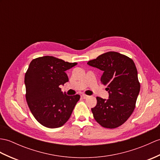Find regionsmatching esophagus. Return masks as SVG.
I'll return each instance as SVG.
<instances>
[{
    "label": "esophagus",
    "instance_id": "esophagus-1",
    "mask_svg": "<svg viewBox=\"0 0 160 160\" xmlns=\"http://www.w3.org/2000/svg\"><path fill=\"white\" fill-rule=\"evenodd\" d=\"M82 97L83 98V99H87L88 97H89V96H88V95H84V94H83L82 95Z\"/></svg>",
    "mask_w": 160,
    "mask_h": 160
}]
</instances>
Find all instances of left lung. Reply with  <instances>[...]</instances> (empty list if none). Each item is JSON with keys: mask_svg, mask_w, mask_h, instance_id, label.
Masks as SVG:
<instances>
[{"mask_svg": "<svg viewBox=\"0 0 160 160\" xmlns=\"http://www.w3.org/2000/svg\"><path fill=\"white\" fill-rule=\"evenodd\" d=\"M103 72L101 82L107 87L108 99L97 97L91 108L95 121L106 128H116L131 116L140 85L133 60L116 52H108L87 62Z\"/></svg>", "mask_w": 160, "mask_h": 160, "instance_id": "left-lung-1", "label": "left lung"}]
</instances>
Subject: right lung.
I'll list each match as a JSON object with an SVG mask.
<instances>
[{
	"label": "right lung",
	"instance_id": "right-lung-1",
	"mask_svg": "<svg viewBox=\"0 0 160 160\" xmlns=\"http://www.w3.org/2000/svg\"><path fill=\"white\" fill-rule=\"evenodd\" d=\"M76 65L50 56L30 63L24 78L26 99L36 120L46 128L64 125L80 99L79 95H68L60 88L69 81L65 72Z\"/></svg>",
	"mask_w": 160,
	"mask_h": 160
}]
</instances>
